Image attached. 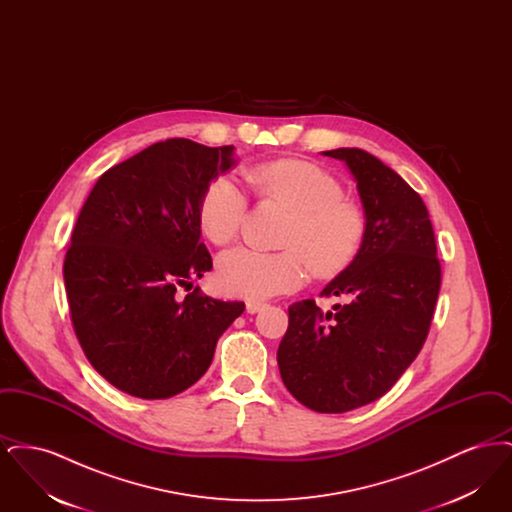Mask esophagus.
I'll use <instances>...</instances> for the list:
<instances>
[{"mask_svg":"<svg viewBox=\"0 0 512 512\" xmlns=\"http://www.w3.org/2000/svg\"><path fill=\"white\" fill-rule=\"evenodd\" d=\"M261 309H265V303H259V301H247V303H245V311H247L249 315H255V313H259Z\"/></svg>","mask_w":512,"mask_h":512,"instance_id":"obj_1","label":"esophagus"}]
</instances>
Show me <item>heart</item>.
Masks as SVG:
<instances>
[{
  "label": "heart",
  "instance_id": "b5f03b06",
  "mask_svg": "<svg viewBox=\"0 0 512 512\" xmlns=\"http://www.w3.org/2000/svg\"><path fill=\"white\" fill-rule=\"evenodd\" d=\"M251 184L267 197L288 203L293 219L284 251L240 245L220 255V288L230 295L261 301L303 286L317 267L334 274L349 267L366 238L365 211L343 199L340 182L309 161H268L247 172ZM249 197L232 176L213 178L197 207L203 234L215 244L232 242L247 217Z\"/></svg>",
  "mask_w": 512,
  "mask_h": 512
}]
</instances>
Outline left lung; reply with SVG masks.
Masks as SVG:
<instances>
[{"instance_id": "8db88e82", "label": "left lung", "mask_w": 512, "mask_h": 512, "mask_svg": "<svg viewBox=\"0 0 512 512\" xmlns=\"http://www.w3.org/2000/svg\"><path fill=\"white\" fill-rule=\"evenodd\" d=\"M357 182L366 217L355 261L322 290L347 301L322 313L293 303L278 347L284 386L317 413H347L382 397L422 349L441 286L436 236L422 197L357 147L322 151Z\"/></svg>"}]
</instances>
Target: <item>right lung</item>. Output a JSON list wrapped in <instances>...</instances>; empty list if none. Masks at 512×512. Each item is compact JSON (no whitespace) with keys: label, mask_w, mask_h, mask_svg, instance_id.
<instances>
[{"label":"right lung","mask_w":512,"mask_h":512,"mask_svg":"<svg viewBox=\"0 0 512 512\" xmlns=\"http://www.w3.org/2000/svg\"><path fill=\"white\" fill-rule=\"evenodd\" d=\"M236 165L234 146L157 142L99 176L74 224L63 278L74 332L117 390L169 399L207 372L222 332L244 313L199 288L213 268L197 219L207 184Z\"/></svg>","instance_id":"1"}]
</instances>
